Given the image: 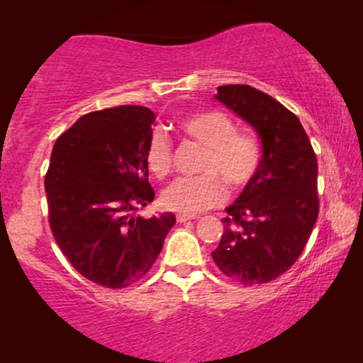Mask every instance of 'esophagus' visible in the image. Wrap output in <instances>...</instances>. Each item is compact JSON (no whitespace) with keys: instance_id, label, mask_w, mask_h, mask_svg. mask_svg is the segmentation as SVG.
<instances>
[{"instance_id":"1","label":"esophagus","mask_w":363,"mask_h":363,"mask_svg":"<svg viewBox=\"0 0 363 363\" xmlns=\"http://www.w3.org/2000/svg\"><path fill=\"white\" fill-rule=\"evenodd\" d=\"M190 220H196V216H191V215H178L177 216V221L178 223H186Z\"/></svg>"}]
</instances>
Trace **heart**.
Listing matches in <instances>:
<instances>
[{
  "mask_svg": "<svg viewBox=\"0 0 363 363\" xmlns=\"http://www.w3.org/2000/svg\"><path fill=\"white\" fill-rule=\"evenodd\" d=\"M180 128L193 140L205 145L198 177H182L162 191V203L168 210L195 215L223 201L225 188L246 186L256 175L261 162V147L255 137L236 132L235 122L223 112L210 111L188 116ZM148 168L157 177H165L172 168V140L165 132L155 130L147 145Z\"/></svg>",
  "mask_w": 363,
  "mask_h": 363,
  "instance_id": "b5f03b06",
  "label": "heart"
}]
</instances>
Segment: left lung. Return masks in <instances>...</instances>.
Returning <instances> with one entry per match:
<instances>
[{
	"instance_id": "1",
	"label": "left lung",
	"mask_w": 363,
	"mask_h": 363,
	"mask_svg": "<svg viewBox=\"0 0 363 363\" xmlns=\"http://www.w3.org/2000/svg\"><path fill=\"white\" fill-rule=\"evenodd\" d=\"M215 99L255 128L262 155L226 208L211 256L225 276L262 284L289 269L309 240L319 215L317 158L299 118L276 99L245 84L220 86Z\"/></svg>"
}]
</instances>
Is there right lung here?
Instances as JSON below:
<instances>
[{"label":"right lung","mask_w":363,"mask_h":363,"mask_svg":"<svg viewBox=\"0 0 363 363\" xmlns=\"http://www.w3.org/2000/svg\"><path fill=\"white\" fill-rule=\"evenodd\" d=\"M153 123L147 107L104 108L54 143L44 180L52 236L79 274L104 287L145 276L177 221L173 213L135 216L155 198L145 157Z\"/></svg>","instance_id":"1"}]
</instances>
